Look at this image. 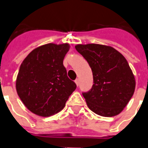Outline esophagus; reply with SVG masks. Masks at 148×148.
Masks as SVG:
<instances>
[{"instance_id": "1", "label": "esophagus", "mask_w": 148, "mask_h": 148, "mask_svg": "<svg viewBox=\"0 0 148 148\" xmlns=\"http://www.w3.org/2000/svg\"><path fill=\"white\" fill-rule=\"evenodd\" d=\"M75 83L77 84V86H79V79H77V80L75 81Z\"/></svg>"}]
</instances>
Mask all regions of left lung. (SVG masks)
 <instances>
[{"label": "left lung", "mask_w": 148, "mask_h": 148, "mask_svg": "<svg viewBox=\"0 0 148 148\" xmlns=\"http://www.w3.org/2000/svg\"><path fill=\"white\" fill-rule=\"evenodd\" d=\"M75 48L93 73L92 88L82 93L89 109L100 116L118 115L128 105L136 86L126 58L110 46L88 43Z\"/></svg>", "instance_id": "left-lung-1"}]
</instances>
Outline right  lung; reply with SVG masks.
I'll return each instance as SVG.
<instances>
[{
  "mask_svg": "<svg viewBox=\"0 0 148 148\" xmlns=\"http://www.w3.org/2000/svg\"><path fill=\"white\" fill-rule=\"evenodd\" d=\"M69 43H47L34 49L21 63L15 87L19 97L32 113L49 117L65 106L77 85L63 66Z\"/></svg>",
  "mask_w": 148,
  "mask_h": 148,
  "instance_id": "obj_1",
  "label": "right lung"
}]
</instances>
